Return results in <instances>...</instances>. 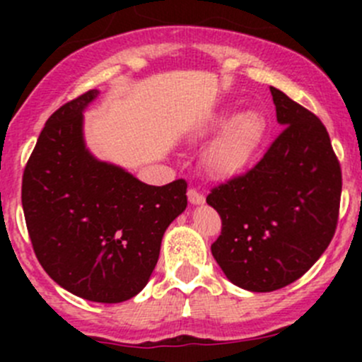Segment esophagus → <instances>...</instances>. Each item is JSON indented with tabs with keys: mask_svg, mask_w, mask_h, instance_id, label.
<instances>
[{
	"mask_svg": "<svg viewBox=\"0 0 362 362\" xmlns=\"http://www.w3.org/2000/svg\"><path fill=\"white\" fill-rule=\"evenodd\" d=\"M187 198H189V203H191V204H202V203H204V196L198 191V189H194V187L189 189Z\"/></svg>",
	"mask_w": 362,
	"mask_h": 362,
	"instance_id": "1",
	"label": "esophagus"
}]
</instances>
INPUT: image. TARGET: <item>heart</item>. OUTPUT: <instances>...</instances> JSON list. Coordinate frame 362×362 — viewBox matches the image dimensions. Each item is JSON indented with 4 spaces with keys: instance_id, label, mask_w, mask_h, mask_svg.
Wrapping results in <instances>:
<instances>
[{
    "instance_id": "heart-1",
    "label": "heart",
    "mask_w": 362,
    "mask_h": 362,
    "mask_svg": "<svg viewBox=\"0 0 362 362\" xmlns=\"http://www.w3.org/2000/svg\"><path fill=\"white\" fill-rule=\"evenodd\" d=\"M221 129L203 156V166L210 177L231 178L247 168L266 134V119L261 112L245 110L215 113L199 129V136H208Z\"/></svg>"
}]
</instances>
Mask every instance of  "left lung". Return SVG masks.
Returning a JSON list of instances; mask_svg holds the SVG:
<instances>
[{"instance_id":"obj_1","label":"left lung","mask_w":362,"mask_h":362,"mask_svg":"<svg viewBox=\"0 0 362 362\" xmlns=\"http://www.w3.org/2000/svg\"><path fill=\"white\" fill-rule=\"evenodd\" d=\"M284 126L262 159L206 196L222 221L211 254L235 286L272 293L305 275L333 240L341 168L319 117L269 87Z\"/></svg>"}]
</instances>
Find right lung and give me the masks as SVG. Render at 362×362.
Masks as SVG:
<instances>
[{
    "label": "right lung",
    "instance_id": "1",
    "mask_svg": "<svg viewBox=\"0 0 362 362\" xmlns=\"http://www.w3.org/2000/svg\"><path fill=\"white\" fill-rule=\"evenodd\" d=\"M98 90L47 120L23 175L33 250L50 279L78 298L120 303L147 286L168 226L187 206L184 178L147 185L86 148L82 124Z\"/></svg>",
    "mask_w": 362,
    "mask_h": 362
}]
</instances>
